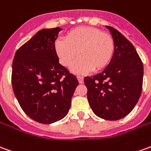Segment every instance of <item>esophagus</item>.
<instances>
[{
  "instance_id": "1",
  "label": "esophagus",
  "mask_w": 151,
  "mask_h": 151,
  "mask_svg": "<svg viewBox=\"0 0 151 151\" xmlns=\"http://www.w3.org/2000/svg\"><path fill=\"white\" fill-rule=\"evenodd\" d=\"M77 78H78V83H80V84L83 83V80H84L83 77H81V76H78V77H77Z\"/></svg>"
}]
</instances>
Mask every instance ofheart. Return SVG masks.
<instances>
[{"instance_id": "b5f03b06", "label": "heart", "mask_w": 151, "mask_h": 151, "mask_svg": "<svg viewBox=\"0 0 151 151\" xmlns=\"http://www.w3.org/2000/svg\"><path fill=\"white\" fill-rule=\"evenodd\" d=\"M54 47L65 67L72 65L79 54L81 57L73 65L72 71L82 74L104 69L112 60L114 42L112 36L99 28L82 26L68 32L65 39H58Z\"/></svg>"}]
</instances>
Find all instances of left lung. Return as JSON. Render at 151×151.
I'll list each match as a JSON object with an SVG mask.
<instances>
[{
	"label": "left lung",
	"instance_id": "1",
	"mask_svg": "<svg viewBox=\"0 0 151 151\" xmlns=\"http://www.w3.org/2000/svg\"><path fill=\"white\" fill-rule=\"evenodd\" d=\"M114 42L111 61L100 73L85 77L87 100L96 115L119 120L133 109L141 96L143 65L133 45L115 28L105 26Z\"/></svg>",
	"mask_w": 151,
	"mask_h": 151
}]
</instances>
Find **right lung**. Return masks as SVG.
I'll return each mask as SVG.
<instances>
[{"mask_svg":"<svg viewBox=\"0 0 151 151\" xmlns=\"http://www.w3.org/2000/svg\"><path fill=\"white\" fill-rule=\"evenodd\" d=\"M61 28H44L14 55L11 82L15 97L27 115L50 124L68 114L78 81L59 63L55 42Z\"/></svg>","mask_w":151,"mask_h":151,"instance_id":"1","label":"right lung"}]
</instances>
